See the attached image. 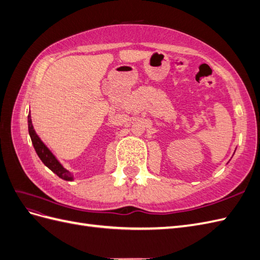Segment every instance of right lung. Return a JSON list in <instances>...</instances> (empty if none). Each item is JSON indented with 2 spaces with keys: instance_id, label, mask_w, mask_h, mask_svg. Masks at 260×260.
<instances>
[{
  "instance_id": "right-lung-1",
  "label": "right lung",
  "mask_w": 260,
  "mask_h": 260,
  "mask_svg": "<svg viewBox=\"0 0 260 260\" xmlns=\"http://www.w3.org/2000/svg\"><path fill=\"white\" fill-rule=\"evenodd\" d=\"M28 130H29V135H30L31 141H32L36 152L45 166L49 167L54 174H56L60 179L72 181L73 180L72 174L61 166L59 161L55 158V156L52 154L50 149L44 145V143L40 140V138L37 136V133L34 129L32 121H31L30 114L28 115Z\"/></svg>"
}]
</instances>
